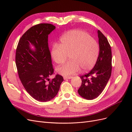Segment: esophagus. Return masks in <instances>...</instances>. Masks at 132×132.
I'll return each mask as SVG.
<instances>
[{"label":"esophagus","instance_id":"esophagus-1","mask_svg":"<svg viewBox=\"0 0 132 132\" xmlns=\"http://www.w3.org/2000/svg\"><path fill=\"white\" fill-rule=\"evenodd\" d=\"M73 77H67V76H65V77H64L63 78L64 80H66V79H70L72 78Z\"/></svg>","mask_w":132,"mask_h":132}]
</instances>
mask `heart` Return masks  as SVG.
Masks as SVG:
<instances>
[{"label":"heart","instance_id":"b5f03b06","mask_svg":"<svg viewBox=\"0 0 132 132\" xmlns=\"http://www.w3.org/2000/svg\"><path fill=\"white\" fill-rule=\"evenodd\" d=\"M98 53L99 46L95 39L85 31L74 30L62 36L59 45H53L51 55L55 63L61 64L69 55L70 61L56 69L58 74L66 76L75 74L80 69L85 72L93 68Z\"/></svg>","mask_w":132,"mask_h":132}]
</instances>
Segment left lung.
Listing matches in <instances>:
<instances>
[{
	"label": "left lung",
	"mask_w": 132,
	"mask_h": 132,
	"mask_svg": "<svg viewBox=\"0 0 132 132\" xmlns=\"http://www.w3.org/2000/svg\"><path fill=\"white\" fill-rule=\"evenodd\" d=\"M100 52L93 69L80 76L82 83L78 92L83 98L93 100L100 95L109 81L112 71V52L107 39L98 30Z\"/></svg>",
	"instance_id": "left-lung-1"
}]
</instances>
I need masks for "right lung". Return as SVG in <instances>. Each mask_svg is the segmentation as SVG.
<instances>
[{"instance_id": "obj_1", "label": "right lung", "mask_w": 132, "mask_h": 132, "mask_svg": "<svg viewBox=\"0 0 132 132\" xmlns=\"http://www.w3.org/2000/svg\"><path fill=\"white\" fill-rule=\"evenodd\" d=\"M55 29L50 23L31 27L20 39L16 51V65L21 83L27 93L40 102L53 99L64 80L59 74L52 80L49 78L54 69L48 37ZM31 45L34 49L31 48Z\"/></svg>"}]
</instances>
